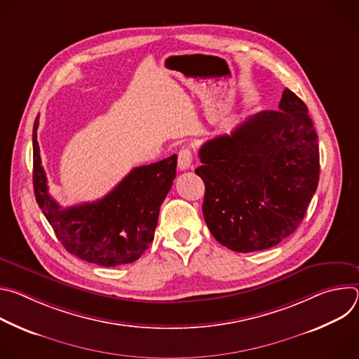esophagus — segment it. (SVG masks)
Returning a JSON list of instances; mask_svg holds the SVG:
<instances>
[{
    "label": "esophagus",
    "mask_w": 359,
    "mask_h": 359,
    "mask_svg": "<svg viewBox=\"0 0 359 359\" xmlns=\"http://www.w3.org/2000/svg\"><path fill=\"white\" fill-rule=\"evenodd\" d=\"M191 162H193V153L189 147H183L179 155H177V166L180 170H187L190 169L191 166Z\"/></svg>",
    "instance_id": "obj_1"
}]
</instances>
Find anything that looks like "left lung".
<instances>
[{"instance_id":"8db88e82","label":"left lung","mask_w":359,"mask_h":359,"mask_svg":"<svg viewBox=\"0 0 359 359\" xmlns=\"http://www.w3.org/2000/svg\"><path fill=\"white\" fill-rule=\"evenodd\" d=\"M198 158L204 220L237 252L266 250L292 234L318 186V136L306 105L288 88L278 111L255 114L231 135L208 140Z\"/></svg>"}]
</instances>
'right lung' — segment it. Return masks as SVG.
I'll return each mask as SVG.
<instances>
[{"label":"right lung","mask_w":359,"mask_h":359,"mask_svg":"<svg viewBox=\"0 0 359 359\" xmlns=\"http://www.w3.org/2000/svg\"><path fill=\"white\" fill-rule=\"evenodd\" d=\"M32 130L34 193L65 250L104 267L136 262L155 237L159 210L176 177L177 155L135 168L112 191L92 203L62 209L48 193L36 129Z\"/></svg>","instance_id":"right-lung-1"}]
</instances>
